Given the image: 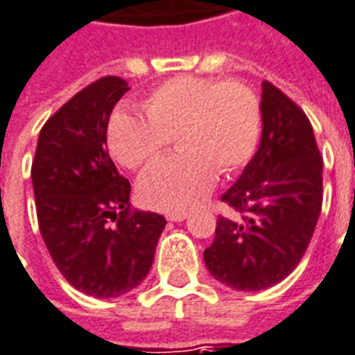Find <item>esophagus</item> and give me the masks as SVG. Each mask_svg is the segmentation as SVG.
<instances>
[{
  "mask_svg": "<svg viewBox=\"0 0 355 355\" xmlns=\"http://www.w3.org/2000/svg\"><path fill=\"white\" fill-rule=\"evenodd\" d=\"M188 218V214H168V221H184Z\"/></svg>",
  "mask_w": 355,
  "mask_h": 355,
  "instance_id": "obj_1",
  "label": "esophagus"
}]
</instances>
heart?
Returning <instances> with one entry per match:
<instances>
[{"mask_svg":"<svg viewBox=\"0 0 355 355\" xmlns=\"http://www.w3.org/2000/svg\"><path fill=\"white\" fill-rule=\"evenodd\" d=\"M146 116L118 110L108 122L110 153L139 168L171 146L178 153L153 163L137 182L149 208L182 214L200 206L219 175H233L254 155L260 136V103L237 79L178 76L151 91Z\"/></svg>","mask_w":355,"mask_h":355,"instance_id":"heart-1","label":"heart"}]
</instances>
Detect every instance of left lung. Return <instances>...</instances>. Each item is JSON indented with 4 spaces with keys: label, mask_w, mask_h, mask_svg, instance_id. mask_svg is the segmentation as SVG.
<instances>
[{
    "label": "left lung",
    "mask_w": 355,
    "mask_h": 355,
    "mask_svg": "<svg viewBox=\"0 0 355 355\" xmlns=\"http://www.w3.org/2000/svg\"><path fill=\"white\" fill-rule=\"evenodd\" d=\"M262 139L221 196L239 218L219 216L204 250L209 274L237 291H260L295 270L322 208V157L307 114L262 83Z\"/></svg>",
    "instance_id": "left-lung-1"
}]
</instances>
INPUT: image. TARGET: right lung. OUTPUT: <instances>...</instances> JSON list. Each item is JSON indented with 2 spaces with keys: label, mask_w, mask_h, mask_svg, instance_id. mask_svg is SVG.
<instances>
[{
  "label": "right lung",
  "mask_w": 355,
  "mask_h": 355,
  "mask_svg": "<svg viewBox=\"0 0 355 355\" xmlns=\"http://www.w3.org/2000/svg\"><path fill=\"white\" fill-rule=\"evenodd\" d=\"M130 91L107 76L81 89L46 120L33 159L36 216L62 276L91 297L139 286L167 221L130 204V182L108 155L110 112Z\"/></svg>",
  "instance_id": "obj_1"
}]
</instances>
